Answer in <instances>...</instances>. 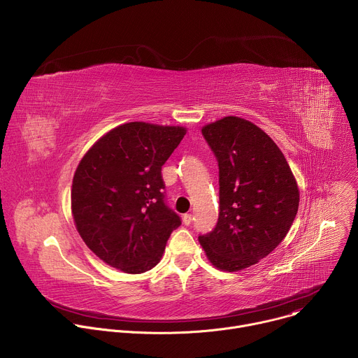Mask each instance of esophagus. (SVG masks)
I'll return each mask as SVG.
<instances>
[{
  "label": "esophagus",
  "instance_id": "esophagus-1",
  "mask_svg": "<svg viewBox=\"0 0 358 358\" xmlns=\"http://www.w3.org/2000/svg\"><path fill=\"white\" fill-rule=\"evenodd\" d=\"M182 222H184L185 225H191V222H192V215H191V214H185V215L182 217Z\"/></svg>",
  "mask_w": 358,
  "mask_h": 358
}]
</instances>
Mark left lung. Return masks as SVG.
Here are the masks:
<instances>
[{"mask_svg": "<svg viewBox=\"0 0 358 358\" xmlns=\"http://www.w3.org/2000/svg\"><path fill=\"white\" fill-rule=\"evenodd\" d=\"M220 169L215 228L199 235L214 266L235 272L264 259L286 236L299 189L283 152L258 126L229 116L202 129Z\"/></svg>", "mask_w": 358, "mask_h": 358, "instance_id": "obj_1", "label": "left lung"}]
</instances>
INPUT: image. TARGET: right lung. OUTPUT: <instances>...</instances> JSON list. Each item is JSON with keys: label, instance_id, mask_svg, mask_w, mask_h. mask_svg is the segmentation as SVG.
<instances>
[{"label": "right lung", "instance_id": "1", "mask_svg": "<svg viewBox=\"0 0 358 358\" xmlns=\"http://www.w3.org/2000/svg\"><path fill=\"white\" fill-rule=\"evenodd\" d=\"M185 129L122 124L86 152L73 176L72 214L92 252L127 273L155 268L181 218L166 199L162 169Z\"/></svg>", "mask_w": 358, "mask_h": 358}]
</instances>
